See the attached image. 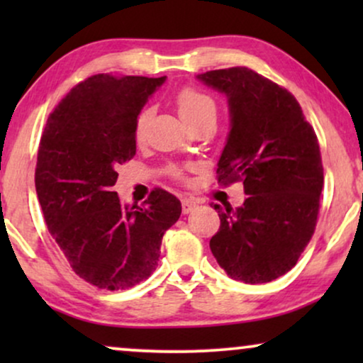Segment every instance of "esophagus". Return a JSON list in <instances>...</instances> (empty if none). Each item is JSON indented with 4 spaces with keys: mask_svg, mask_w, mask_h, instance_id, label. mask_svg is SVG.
<instances>
[{
    "mask_svg": "<svg viewBox=\"0 0 363 363\" xmlns=\"http://www.w3.org/2000/svg\"><path fill=\"white\" fill-rule=\"evenodd\" d=\"M195 206H196V201L193 200V198H183L182 200V211L185 213V215H188V213H190Z\"/></svg>",
    "mask_w": 363,
    "mask_h": 363,
    "instance_id": "obj_1",
    "label": "esophagus"
}]
</instances>
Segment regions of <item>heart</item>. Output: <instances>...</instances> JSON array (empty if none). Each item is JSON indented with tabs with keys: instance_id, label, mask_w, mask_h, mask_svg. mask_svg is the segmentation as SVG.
I'll use <instances>...</instances> for the list:
<instances>
[{
	"instance_id": "b5f03b06",
	"label": "heart",
	"mask_w": 363,
	"mask_h": 363,
	"mask_svg": "<svg viewBox=\"0 0 363 363\" xmlns=\"http://www.w3.org/2000/svg\"><path fill=\"white\" fill-rule=\"evenodd\" d=\"M177 107L178 112L183 121H185L188 125L195 123L196 121L205 117H216V104L210 96H206L205 92L196 91V89L186 87L182 89L177 96ZM152 117L150 108H143V111L138 113L135 118V128H133V133H135V140L142 142L145 138L147 125L148 121ZM170 173L173 177H182L180 168L170 167Z\"/></svg>"
}]
</instances>
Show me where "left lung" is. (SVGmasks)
<instances>
[{
  "instance_id": "1",
  "label": "left lung",
  "mask_w": 363,
  "mask_h": 363,
  "mask_svg": "<svg viewBox=\"0 0 363 363\" xmlns=\"http://www.w3.org/2000/svg\"><path fill=\"white\" fill-rule=\"evenodd\" d=\"M225 94L230 133L218 182H242L240 208L215 205L220 230L210 240L218 264L235 281L262 284L296 266L314 235L324 186L319 142L299 102L247 67L198 74Z\"/></svg>"
}]
</instances>
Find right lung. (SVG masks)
Returning a JSON list of instances; mask_svg holds the SVG:
<instances>
[{"instance_id":"obj_1","label":"right lung","mask_w":363,"mask_h":363,"mask_svg":"<svg viewBox=\"0 0 363 363\" xmlns=\"http://www.w3.org/2000/svg\"><path fill=\"white\" fill-rule=\"evenodd\" d=\"M165 79H86L54 108L39 143L34 182L48 230L72 271L99 289L147 279L182 215L180 200L162 188L142 206L112 191L117 167L135 155V118Z\"/></svg>"}]
</instances>
